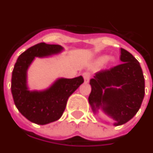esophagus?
<instances>
[{"label": "esophagus", "mask_w": 153, "mask_h": 153, "mask_svg": "<svg viewBox=\"0 0 153 153\" xmlns=\"http://www.w3.org/2000/svg\"><path fill=\"white\" fill-rule=\"evenodd\" d=\"M82 76H83V79H84L85 83H87V82H89L90 79H91V75H90V74L89 73H83Z\"/></svg>", "instance_id": "esophagus-1"}]
</instances>
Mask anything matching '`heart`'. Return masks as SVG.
Instances as JSON below:
<instances>
[{
    "label": "heart",
    "instance_id": "heart-1",
    "mask_svg": "<svg viewBox=\"0 0 153 153\" xmlns=\"http://www.w3.org/2000/svg\"><path fill=\"white\" fill-rule=\"evenodd\" d=\"M112 58H111V57H108V56L106 55H102L96 58V60H95V64H96V65H102V64L105 63V62H106V63L111 62H112Z\"/></svg>",
    "mask_w": 153,
    "mask_h": 153
}]
</instances>
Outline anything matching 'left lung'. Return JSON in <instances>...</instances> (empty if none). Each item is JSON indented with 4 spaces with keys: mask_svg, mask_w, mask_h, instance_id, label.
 Here are the masks:
<instances>
[{
    "mask_svg": "<svg viewBox=\"0 0 153 153\" xmlns=\"http://www.w3.org/2000/svg\"><path fill=\"white\" fill-rule=\"evenodd\" d=\"M120 61L123 63L97 72L90 80L88 101L93 112L101 110L115 121V126L133 118L144 97V78L140 62L122 48Z\"/></svg>",
    "mask_w": 153,
    "mask_h": 153,
    "instance_id": "1",
    "label": "left lung"
}]
</instances>
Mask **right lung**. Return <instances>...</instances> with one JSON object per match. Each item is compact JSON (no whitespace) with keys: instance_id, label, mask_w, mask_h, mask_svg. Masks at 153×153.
Masks as SVG:
<instances>
[{"instance_id":"1","label":"right lung","mask_w":153,"mask_h":153,"mask_svg":"<svg viewBox=\"0 0 153 153\" xmlns=\"http://www.w3.org/2000/svg\"><path fill=\"white\" fill-rule=\"evenodd\" d=\"M63 51V47L59 45L38 43L23 52L15 63L11 80L13 101L21 114L32 123L45 125L59 120L68 98L84 82L81 75L74 79L59 78L47 89H29L27 71L35 57L46 58Z\"/></svg>"}]
</instances>
